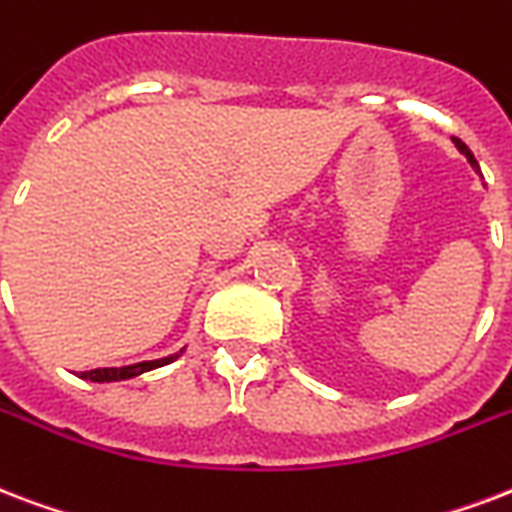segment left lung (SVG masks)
I'll list each match as a JSON object with an SVG mask.
<instances>
[{
	"instance_id": "1",
	"label": "left lung",
	"mask_w": 512,
	"mask_h": 512,
	"mask_svg": "<svg viewBox=\"0 0 512 512\" xmlns=\"http://www.w3.org/2000/svg\"><path fill=\"white\" fill-rule=\"evenodd\" d=\"M454 144H456V147H459V152H462V155H467V161H470V166H473L475 171H481V169H478V161H475V158H473V152H470V147H467V144H464L462 139H456V136H454Z\"/></svg>"
}]
</instances>
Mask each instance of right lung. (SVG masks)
<instances>
[{"mask_svg": "<svg viewBox=\"0 0 512 512\" xmlns=\"http://www.w3.org/2000/svg\"><path fill=\"white\" fill-rule=\"evenodd\" d=\"M182 354H169V357H161V360H147V362H136V365H126V368H96V370H83L80 378L85 381H96V384H104V381H126V378H134V376H142L147 370H155V368H163V365H169L174 362Z\"/></svg>", "mask_w": 512, "mask_h": 512, "instance_id": "add662e5", "label": "right lung"}]
</instances>
